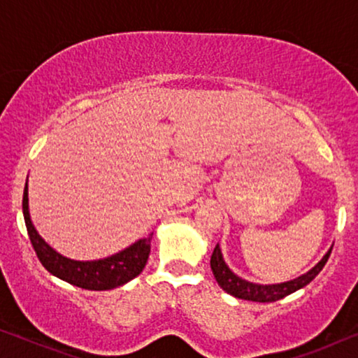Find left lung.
<instances>
[{
  "label": "left lung",
  "mask_w": 358,
  "mask_h": 358,
  "mask_svg": "<svg viewBox=\"0 0 358 358\" xmlns=\"http://www.w3.org/2000/svg\"><path fill=\"white\" fill-rule=\"evenodd\" d=\"M331 251L326 252V256L321 259L320 262L316 264L311 271H308L303 275L293 278L290 282L283 283H275V285H261V283H252L248 280H243L241 277H238L236 273L229 271V267L224 264L222 249L217 244L213 249L212 259H210V267H212L213 275L217 278L218 285L223 288L224 292L229 293V295L241 298V300H249V301H259V303H272L277 300H282L290 293L300 290V288L306 287L313 278H315L317 273L322 271V267L326 266L327 259L331 256Z\"/></svg>",
  "instance_id": "left-lung-1"
}]
</instances>
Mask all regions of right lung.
<instances>
[{"instance_id":"obj_1","label":"right lung","mask_w":358,"mask_h":358,"mask_svg":"<svg viewBox=\"0 0 358 358\" xmlns=\"http://www.w3.org/2000/svg\"><path fill=\"white\" fill-rule=\"evenodd\" d=\"M22 213L26 222L27 234L31 239L34 251L38 261L53 275L62 278L71 285H76L86 290H112L131 278L140 275L148 261L151 249V234L148 238L140 239L124 251L114 256L99 259V261H73L63 257L55 249H52L34 228L29 215V199H27V182L22 195Z\"/></svg>"}]
</instances>
